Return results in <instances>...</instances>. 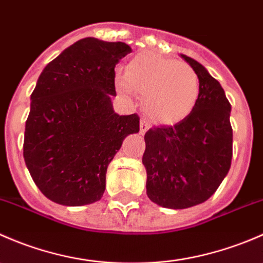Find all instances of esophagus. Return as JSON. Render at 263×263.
<instances>
[{
    "label": "esophagus",
    "instance_id": "34e87169",
    "mask_svg": "<svg viewBox=\"0 0 263 263\" xmlns=\"http://www.w3.org/2000/svg\"><path fill=\"white\" fill-rule=\"evenodd\" d=\"M148 127H150V123L145 118H141V122H140V134L144 135L148 129Z\"/></svg>",
    "mask_w": 263,
    "mask_h": 263
}]
</instances>
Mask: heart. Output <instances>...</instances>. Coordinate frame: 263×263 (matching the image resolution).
<instances>
[{"label":"heart","mask_w":263,"mask_h":263,"mask_svg":"<svg viewBox=\"0 0 263 263\" xmlns=\"http://www.w3.org/2000/svg\"><path fill=\"white\" fill-rule=\"evenodd\" d=\"M116 86L123 94L142 95V108L153 121L181 122L195 109L200 98V79L190 65L142 52L129 61L126 72L117 71Z\"/></svg>","instance_id":"heart-1"}]
</instances>
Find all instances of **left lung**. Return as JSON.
I'll use <instances>...</instances> for the list:
<instances>
[{
	"label": "left lung",
	"mask_w": 263,
	"mask_h": 263,
	"mask_svg": "<svg viewBox=\"0 0 263 263\" xmlns=\"http://www.w3.org/2000/svg\"><path fill=\"white\" fill-rule=\"evenodd\" d=\"M181 57L200 79L198 102L174 126L148 129L142 156L148 198L174 210L209 200L227 177L233 156L232 105L224 89L201 63Z\"/></svg>",
	"instance_id": "1"
}]
</instances>
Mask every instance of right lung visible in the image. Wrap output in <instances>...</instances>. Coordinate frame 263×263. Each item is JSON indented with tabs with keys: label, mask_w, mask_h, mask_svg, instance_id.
<instances>
[{
	"label": "right lung",
	"mask_w": 263,
	"mask_h": 263,
	"mask_svg": "<svg viewBox=\"0 0 263 263\" xmlns=\"http://www.w3.org/2000/svg\"><path fill=\"white\" fill-rule=\"evenodd\" d=\"M128 44L84 38L44 67L30 97L24 159L41 192L63 206L102 198L110 161L140 117L113 109L115 67Z\"/></svg>",
	"instance_id": "obj_1"
}]
</instances>
